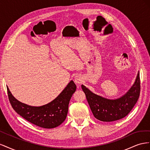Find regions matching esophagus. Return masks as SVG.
Returning <instances> with one entry per match:
<instances>
[{
  "instance_id": "obj_1",
  "label": "esophagus",
  "mask_w": 150,
  "mask_h": 150,
  "mask_svg": "<svg viewBox=\"0 0 150 150\" xmlns=\"http://www.w3.org/2000/svg\"><path fill=\"white\" fill-rule=\"evenodd\" d=\"M74 82L76 84H80L83 83V79L82 77H81V76L79 75H78V76H76L74 77Z\"/></svg>"
}]
</instances>
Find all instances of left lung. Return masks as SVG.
I'll use <instances>...</instances> for the list:
<instances>
[{
	"label": "left lung",
	"instance_id": "8db88e82",
	"mask_svg": "<svg viewBox=\"0 0 150 150\" xmlns=\"http://www.w3.org/2000/svg\"><path fill=\"white\" fill-rule=\"evenodd\" d=\"M81 88L94 116L99 121L110 122L123 118L137 103L140 94L139 72L128 92L121 98L111 100L93 93L84 85Z\"/></svg>",
	"mask_w": 150,
	"mask_h": 150
}]
</instances>
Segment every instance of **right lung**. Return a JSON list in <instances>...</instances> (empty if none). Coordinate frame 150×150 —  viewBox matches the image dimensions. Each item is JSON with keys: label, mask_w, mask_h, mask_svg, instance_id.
Returning <instances> with one entry per match:
<instances>
[{"label": "right lung", "mask_w": 150, "mask_h": 150, "mask_svg": "<svg viewBox=\"0 0 150 150\" xmlns=\"http://www.w3.org/2000/svg\"><path fill=\"white\" fill-rule=\"evenodd\" d=\"M7 89L10 103L17 114L31 123L49 129L59 126L66 120L69 101L76 91V86L71 81L54 100L39 107L30 106L19 102L12 96L8 87Z\"/></svg>", "instance_id": "obj_1"}]
</instances>
